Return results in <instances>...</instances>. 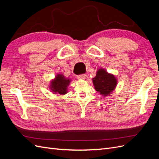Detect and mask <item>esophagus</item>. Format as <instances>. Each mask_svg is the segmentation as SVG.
<instances>
[{
    "label": "esophagus",
    "instance_id": "1",
    "mask_svg": "<svg viewBox=\"0 0 159 159\" xmlns=\"http://www.w3.org/2000/svg\"><path fill=\"white\" fill-rule=\"evenodd\" d=\"M87 78V75L86 74H81L78 75V80H85Z\"/></svg>",
    "mask_w": 159,
    "mask_h": 159
}]
</instances>
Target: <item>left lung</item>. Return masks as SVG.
Returning <instances> with one entry per match:
<instances>
[{
	"mask_svg": "<svg viewBox=\"0 0 159 159\" xmlns=\"http://www.w3.org/2000/svg\"><path fill=\"white\" fill-rule=\"evenodd\" d=\"M92 81L95 89L104 98L111 94L117 85V80L115 75L108 73L102 68L98 70Z\"/></svg>",
	"mask_w": 159,
	"mask_h": 159,
	"instance_id": "8db88e82",
	"label": "left lung"
}]
</instances>
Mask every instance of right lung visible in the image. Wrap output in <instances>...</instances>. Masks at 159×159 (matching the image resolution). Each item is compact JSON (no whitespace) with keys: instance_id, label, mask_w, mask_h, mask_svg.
I'll return each mask as SVG.
<instances>
[{"instance_id":"1","label":"right lung","mask_w":159,"mask_h":159,"mask_svg":"<svg viewBox=\"0 0 159 159\" xmlns=\"http://www.w3.org/2000/svg\"><path fill=\"white\" fill-rule=\"evenodd\" d=\"M71 81V79L66 78L62 74H57L54 79L50 81L49 88L53 93L63 95L68 92V88Z\"/></svg>"}]
</instances>
